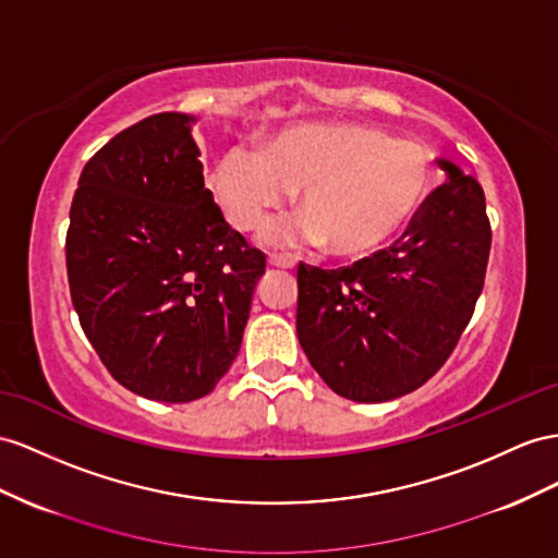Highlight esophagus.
<instances>
[{
  "mask_svg": "<svg viewBox=\"0 0 558 558\" xmlns=\"http://www.w3.org/2000/svg\"><path fill=\"white\" fill-rule=\"evenodd\" d=\"M268 266L280 268V270H292L294 268V256L292 254H270Z\"/></svg>",
  "mask_w": 558,
  "mask_h": 558,
  "instance_id": "obj_1",
  "label": "esophagus"
}]
</instances>
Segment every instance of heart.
Instances as JSON below:
<instances>
[{
  "label": "heart",
  "instance_id": "b5f03b06",
  "mask_svg": "<svg viewBox=\"0 0 558 558\" xmlns=\"http://www.w3.org/2000/svg\"><path fill=\"white\" fill-rule=\"evenodd\" d=\"M432 183V160L417 143L367 124H302L259 153L226 150L211 171V193L235 231H256L290 191L302 219L278 223L274 242L323 240L337 256L387 245L412 219Z\"/></svg>",
  "mask_w": 558,
  "mask_h": 558
}]
</instances>
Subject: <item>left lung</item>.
Returning <instances> with one entry per match:
<instances>
[{
  "label": "left lung",
  "mask_w": 558,
  "mask_h": 558,
  "mask_svg": "<svg viewBox=\"0 0 558 558\" xmlns=\"http://www.w3.org/2000/svg\"><path fill=\"white\" fill-rule=\"evenodd\" d=\"M448 181L391 247L325 270L296 268V337L335 393L381 403L420 389L474 316L490 256V221L474 177L438 160Z\"/></svg>",
  "instance_id": "obj_1"
}]
</instances>
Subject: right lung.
Here are the masks:
<instances>
[{
	"mask_svg": "<svg viewBox=\"0 0 558 558\" xmlns=\"http://www.w3.org/2000/svg\"><path fill=\"white\" fill-rule=\"evenodd\" d=\"M191 122L157 112L112 136L82 169L65 235L84 335L124 389L162 403L214 391L266 268L205 189Z\"/></svg>",
	"mask_w": 558,
	"mask_h": 558,
	"instance_id": "1",
	"label": "right lung"
}]
</instances>
